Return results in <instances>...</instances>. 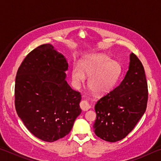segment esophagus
<instances>
[{
  "label": "esophagus",
  "mask_w": 161,
  "mask_h": 161,
  "mask_svg": "<svg viewBox=\"0 0 161 161\" xmlns=\"http://www.w3.org/2000/svg\"><path fill=\"white\" fill-rule=\"evenodd\" d=\"M80 107L83 111H87L90 108V106H89V104L86 101L83 100L80 102Z\"/></svg>",
  "instance_id": "obj_1"
}]
</instances>
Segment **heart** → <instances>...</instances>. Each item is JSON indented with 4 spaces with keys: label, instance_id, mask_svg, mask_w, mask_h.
<instances>
[{
    "label": "heart",
    "instance_id": "b5f03b06",
    "mask_svg": "<svg viewBox=\"0 0 161 161\" xmlns=\"http://www.w3.org/2000/svg\"><path fill=\"white\" fill-rule=\"evenodd\" d=\"M121 66L108 56L102 54L92 55L81 62L80 67L75 64L72 70V77L76 84L89 76L87 85L95 94H107L115 86L121 74Z\"/></svg>",
    "mask_w": 161,
    "mask_h": 161
}]
</instances>
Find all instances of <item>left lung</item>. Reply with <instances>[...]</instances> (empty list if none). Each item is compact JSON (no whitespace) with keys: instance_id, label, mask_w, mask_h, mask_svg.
Masks as SVG:
<instances>
[{"instance_id":"obj_1","label":"left lung","mask_w":161,"mask_h":161,"mask_svg":"<svg viewBox=\"0 0 161 161\" xmlns=\"http://www.w3.org/2000/svg\"><path fill=\"white\" fill-rule=\"evenodd\" d=\"M148 95L143 66L137 56L131 53L124 80L95 105V134L108 142L123 139L145 113Z\"/></svg>"}]
</instances>
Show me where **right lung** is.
Instances as JSON below:
<instances>
[{
    "instance_id": "obj_1",
    "label": "right lung",
    "mask_w": 161,
    "mask_h": 161,
    "mask_svg": "<svg viewBox=\"0 0 161 161\" xmlns=\"http://www.w3.org/2000/svg\"><path fill=\"white\" fill-rule=\"evenodd\" d=\"M67 69L63 54L45 44L26 56L16 75L18 115L30 132L46 142L67 135L81 112L80 93L65 80Z\"/></svg>"
}]
</instances>
